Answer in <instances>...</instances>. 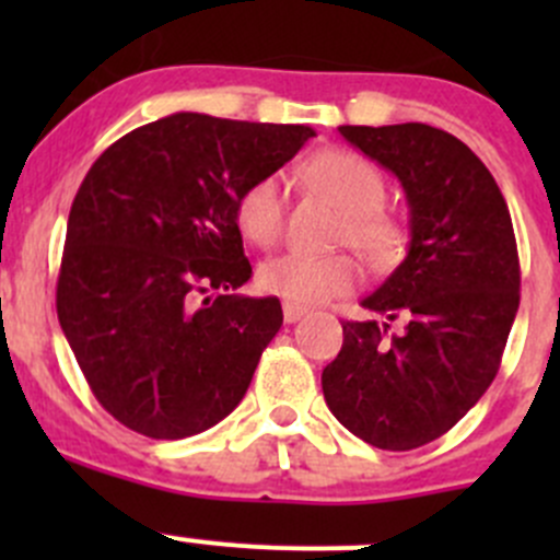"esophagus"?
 <instances>
[{"mask_svg": "<svg viewBox=\"0 0 560 560\" xmlns=\"http://www.w3.org/2000/svg\"><path fill=\"white\" fill-rule=\"evenodd\" d=\"M308 312L303 306H292V303H284V322H298V319H303V316H306Z\"/></svg>", "mask_w": 560, "mask_h": 560, "instance_id": "esophagus-1", "label": "esophagus"}]
</instances>
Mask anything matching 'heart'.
Masks as SVG:
<instances>
[{"mask_svg":"<svg viewBox=\"0 0 560 560\" xmlns=\"http://www.w3.org/2000/svg\"><path fill=\"white\" fill-rule=\"evenodd\" d=\"M306 178L343 213L338 244L352 246L376 270L393 268L404 257L406 228L385 211L387 180L380 167L352 151L327 149L306 162ZM235 224L248 244L273 246L284 233V180L279 175H262L248 184L235 202ZM358 281V262L347 254H281L257 270L259 290L292 306L347 295Z\"/></svg>","mask_w":560,"mask_h":560,"instance_id":"heart-1","label":"heart"}]
</instances>
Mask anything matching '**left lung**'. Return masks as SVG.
Masks as SVG:
<instances>
[{"label": "left lung", "instance_id": "obj_1", "mask_svg": "<svg viewBox=\"0 0 560 560\" xmlns=\"http://www.w3.org/2000/svg\"><path fill=\"white\" fill-rule=\"evenodd\" d=\"M338 132L398 175L411 241L363 301L385 322H341L322 393L354 436L406 453L444 436L499 374L521 306L515 230L495 178L455 135L417 121Z\"/></svg>", "mask_w": 560, "mask_h": 560}]
</instances>
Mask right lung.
<instances>
[{
  "label": "right lung",
  "instance_id": "add662e5",
  "mask_svg": "<svg viewBox=\"0 0 560 560\" xmlns=\"http://www.w3.org/2000/svg\"><path fill=\"white\" fill-rule=\"evenodd\" d=\"M308 138L303 124L173 113L118 138L86 173L56 314L94 398L129 431L195 436L246 395L284 314L279 298L230 292L252 276L235 202Z\"/></svg>",
  "mask_w": 560,
  "mask_h": 560
}]
</instances>
